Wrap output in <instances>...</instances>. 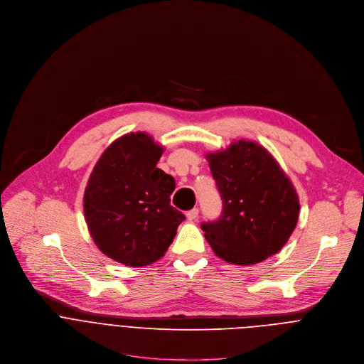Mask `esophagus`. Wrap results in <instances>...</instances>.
<instances>
[{
  "label": "esophagus",
  "instance_id": "1",
  "mask_svg": "<svg viewBox=\"0 0 364 364\" xmlns=\"http://www.w3.org/2000/svg\"><path fill=\"white\" fill-rule=\"evenodd\" d=\"M198 213H199V210H198L196 208H193V209L188 210V212H186V220H188V221H193V220H196V218H198Z\"/></svg>",
  "mask_w": 364,
  "mask_h": 364
}]
</instances>
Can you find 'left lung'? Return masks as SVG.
<instances>
[{"label": "left lung", "instance_id": "8db88e82", "mask_svg": "<svg viewBox=\"0 0 364 364\" xmlns=\"http://www.w3.org/2000/svg\"><path fill=\"white\" fill-rule=\"evenodd\" d=\"M205 158L224 203L220 220L200 227L216 257L247 267L279 252L297 227L300 198L277 159L247 139Z\"/></svg>", "mask_w": 364, "mask_h": 364}]
</instances>
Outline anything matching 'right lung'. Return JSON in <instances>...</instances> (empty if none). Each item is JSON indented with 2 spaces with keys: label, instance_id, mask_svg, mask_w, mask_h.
<instances>
[{
  "label": "right lung",
  "instance_id": "right-lung-1",
  "mask_svg": "<svg viewBox=\"0 0 364 364\" xmlns=\"http://www.w3.org/2000/svg\"><path fill=\"white\" fill-rule=\"evenodd\" d=\"M164 152L149 133H126L102 154L85 189L92 240L106 257L126 267L162 258L185 220L171 205L175 179L156 168Z\"/></svg>",
  "mask_w": 364,
  "mask_h": 364
}]
</instances>
